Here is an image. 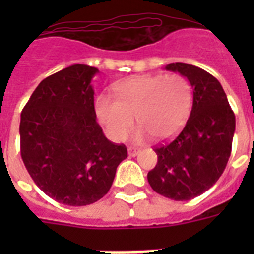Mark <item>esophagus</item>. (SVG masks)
<instances>
[{"label": "esophagus", "mask_w": 254, "mask_h": 254, "mask_svg": "<svg viewBox=\"0 0 254 254\" xmlns=\"http://www.w3.org/2000/svg\"><path fill=\"white\" fill-rule=\"evenodd\" d=\"M138 153H139V149H137V147L134 146L127 147V154H129V157H135Z\"/></svg>", "instance_id": "34e87169"}]
</instances>
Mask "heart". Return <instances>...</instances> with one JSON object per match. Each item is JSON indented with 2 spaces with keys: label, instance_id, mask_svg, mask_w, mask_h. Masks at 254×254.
<instances>
[{
  "label": "heart",
  "instance_id": "1",
  "mask_svg": "<svg viewBox=\"0 0 254 254\" xmlns=\"http://www.w3.org/2000/svg\"><path fill=\"white\" fill-rule=\"evenodd\" d=\"M115 97L100 95L95 112L108 137L116 142L127 138L135 121L141 125L135 138L147 134L165 139L187 121L192 107V88L179 73L141 75L113 85Z\"/></svg>",
  "mask_w": 254,
  "mask_h": 254
}]
</instances>
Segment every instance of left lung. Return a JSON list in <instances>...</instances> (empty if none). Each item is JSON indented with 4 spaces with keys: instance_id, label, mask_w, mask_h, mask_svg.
<instances>
[{
    "instance_id": "8db88e82",
    "label": "left lung",
    "mask_w": 254,
    "mask_h": 254,
    "mask_svg": "<svg viewBox=\"0 0 254 254\" xmlns=\"http://www.w3.org/2000/svg\"><path fill=\"white\" fill-rule=\"evenodd\" d=\"M167 71L187 77L193 89L191 115L179 134L154 149L158 162L147 174L155 192L190 200L211 189L228 162L236 127L235 113L216 77L187 63H170Z\"/></svg>"
}]
</instances>
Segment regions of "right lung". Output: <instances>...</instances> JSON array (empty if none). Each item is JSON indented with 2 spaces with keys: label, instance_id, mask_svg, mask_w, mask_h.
I'll return each mask as SVG.
<instances>
[{
  "label": "right lung",
  "instance_id": "right-lung-1",
  "mask_svg": "<svg viewBox=\"0 0 254 254\" xmlns=\"http://www.w3.org/2000/svg\"><path fill=\"white\" fill-rule=\"evenodd\" d=\"M95 67L73 64L39 83L21 113V157L39 189L65 205H88L109 191L127 157L96 121Z\"/></svg>",
  "mask_w": 254,
  "mask_h": 254
}]
</instances>
